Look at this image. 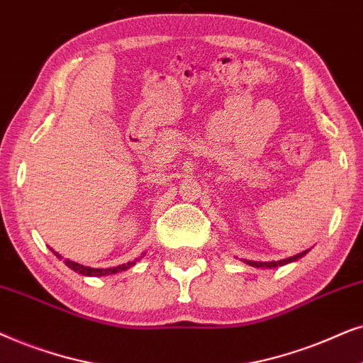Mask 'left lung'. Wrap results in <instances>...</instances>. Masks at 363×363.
Listing matches in <instances>:
<instances>
[{
    "instance_id": "8db88e82",
    "label": "left lung",
    "mask_w": 363,
    "mask_h": 363,
    "mask_svg": "<svg viewBox=\"0 0 363 363\" xmlns=\"http://www.w3.org/2000/svg\"><path fill=\"white\" fill-rule=\"evenodd\" d=\"M308 252V250H303V252L294 255V257H289V259H284V260H277V262H254V260H244L245 264L252 265V267H265V269H272V267H280V265H286V264H291L294 260H298L301 257H303Z\"/></svg>"
}]
</instances>
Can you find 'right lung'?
<instances>
[{
  "label": "right lung",
  "mask_w": 363,
  "mask_h": 363,
  "mask_svg": "<svg viewBox=\"0 0 363 363\" xmlns=\"http://www.w3.org/2000/svg\"><path fill=\"white\" fill-rule=\"evenodd\" d=\"M56 257H61L60 254L55 252ZM65 264L69 267L71 270H74L77 274H83V275H88V277H101V275H109V274H118L121 270H125L129 267H133L134 264H136V260H133V262H128V264H123V265H118V267H109V269H93V267H86V265H81L77 262H72V260L66 259Z\"/></svg>",
  "instance_id": "right-lung-1"
}]
</instances>
